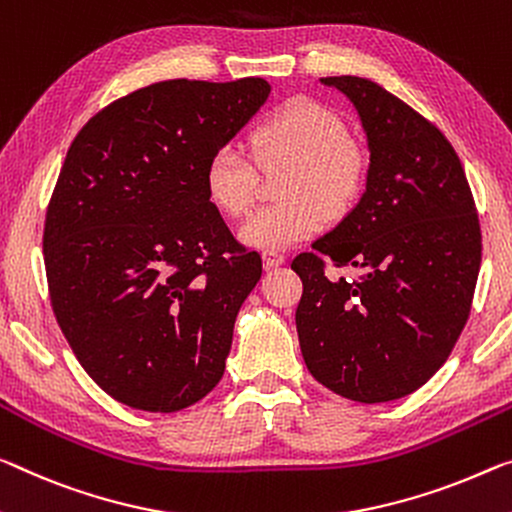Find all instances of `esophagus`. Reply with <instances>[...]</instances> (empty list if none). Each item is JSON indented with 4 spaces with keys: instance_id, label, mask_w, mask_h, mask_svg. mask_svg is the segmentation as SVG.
I'll list each match as a JSON object with an SVG mask.
<instances>
[{
    "instance_id": "obj_1",
    "label": "esophagus",
    "mask_w": 512,
    "mask_h": 512,
    "mask_svg": "<svg viewBox=\"0 0 512 512\" xmlns=\"http://www.w3.org/2000/svg\"><path fill=\"white\" fill-rule=\"evenodd\" d=\"M283 261H286V258H283V254H279V251H263V265H265V270H272V267H279V265H283Z\"/></svg>"
}]
</instances>
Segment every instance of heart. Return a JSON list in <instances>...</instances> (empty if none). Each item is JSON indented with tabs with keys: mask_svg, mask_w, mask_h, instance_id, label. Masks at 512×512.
I'll use <instances>...</instances> for the list:
<instances>
[{
	"mask_svg": "<svg viewBox=\"0 0 512 512\" xmlns=\"http://www.w3.org/2000/svg\"><path fill=\"white\" fill-rule=\"evenodd\" d=\"M251 151L261 169L288 167L281 206L249 215L238 229L242 245L283 251L322 231L327 219H341L364 187L366 162L341 116L320 102L295 98L281 105L251 132ZM203 187L224 215L247 212L256 192V169L235 144L219 146L203 169Z\"/></svg>",
	"mask_w": 512,
	"mask_h": 512,
	"instance_id": "1",
	"label": "heart"
}]
</instances>
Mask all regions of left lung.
I'll use <instances>...</instances> for the list:
<instances>
[{"label":"left lung","mask_w":512,"mask_h":512,"mask_svg":"<svg viewBox=\"0 0 512 512\" xmlns=\"http://www.w3.org/2000/svg\"><path fill=\"white\" fill-rule=\"evenodd\" d=\"M352 102L368 146L366 190L300 254L295 311L311 375L375 405L423 387L451 355L481 270V226L465 169L435 125L366 77H320ZM365 270L329 278L324 261Z\"/></svg>","instance_id":"obj_1"}]
</instances>
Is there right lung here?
Wrapping results in <instances>:
<instances>
[{"label":"right lung","mask_w":512,"mask_h":512,"mask_svg":"<svg viewBox=\"0 0 512 512\" xmlns=\"http://www.w3.org/2000/svg\"><path fill=\"white\" fill-rule=\"evenodd\" d=\"M270 91L261 77L157 82L68 148L43 235L52 309L84 371L123 405L178 412L222 380L263 265L210 203L203 169Z\"/></svg>","instance_id":"obj_1"}]
</instances>
